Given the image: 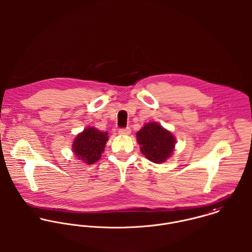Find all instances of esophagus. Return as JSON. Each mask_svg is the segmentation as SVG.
I'll return each mask as SVG.
<instances>
[{"label": "esophagus", "mask_w": 252, "mask_h": 252, "mask_svg": "<svg viewBox=\"0 0 252 252\" xmlns=\"http://www.w3.org/2000/svg\"><path fill=\"white\" fill-rule=\"evenodd\" d=\"M118 133L120 135H129L131 133V129L130 128H122V129H119L118 130Z\"/></svg>", "instance_id": "esophagus-1"}]
</instances>
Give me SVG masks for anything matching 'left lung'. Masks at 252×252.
Instances as JSON below:
<instances>
[{"instance_id": "obj_1", "label": "left lung", "mask_w": 252, "mask_h": 252, "mask_svg": "<svg viewBox=\"0 0 252 252\" xmlns=\"http://www.w3.org/2000/svg\"><path fill=\"white\" fill-rule=\"evenodd\" d=\"M138 143L145 157L153 163H163L172 154L176 140L171 132L157 123H147L137 133Z\"/></svg>"}]
</instances>
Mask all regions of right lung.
<instances>
[{
	"label": "right lung",
	"instance_id": "right-lung-1",
	"mask_svg": "<svg viewBox=\"0 0 252 252\" xmlns=\"http://www.w3.org/2000/svg\"><path fill=\"white\" fill-rule=\"evenodd\" d=\"M107 142L108 133L89 127L76 136L72 144V150L79 160L91 165L101 158Z\"/></svg>",
	"mask_w": 252,
	"mask_h": 252
}]
</instances>
